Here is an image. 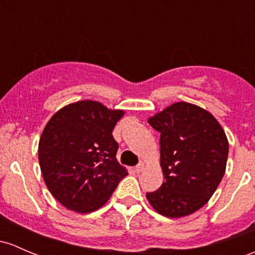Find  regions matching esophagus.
<instances>
[{"mask_svg": "<svg viewBox=\"0 0 255 255\" xmlns=\"http://www.w3.org/2000/svg\"><path fill=\"white\" fill-rule=\"evenodd\" d=\"M144 168H145V165H144V162H140V163H138V165L135 166V167H134V171H135L136 173L143 172Z\"/></svg>", "mask_w": 255, "mask_h": 255, "instance_id": "34e87169", "label": "esophagus"}]
</instances>
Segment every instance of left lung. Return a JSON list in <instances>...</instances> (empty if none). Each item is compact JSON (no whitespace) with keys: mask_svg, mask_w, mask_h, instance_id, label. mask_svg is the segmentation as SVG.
<instances>
[{"mask_svg":"<svg viewBox=\"0 0 255 255\" xmlns=\"http://www.w3.org/2000/svg\"><path fill=\"white\" fill-rule=\"evenodd\" d=\"M160 132V166L165 181L146 193L150 205L166 218L191 215L204 206L225 175L229 140L209 111L179 101L148 120Z\"/></svg>","mask_w":255,"mask_h":255,"instance_id":"1","label":"left lung"}]
</instances>
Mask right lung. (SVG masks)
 Wrapping results in <instances>:
<instances>
[{
    "label": "right lung",
    "mask_w": 255,
    "mask_h": 255,
    "mask_svg": "<svg viewBox=\"0 0 255 255\" xmlns=\"http://www.w3.org/2000/svg\"><path fill=\"white\" fill-rule=\"evenodd\" d=\"M123 110L82 100L58 110L39 141V163L49 191L64 208L93 213L106 204L128 175L116 159L112 130Z\"/></svg>",
    "instance_id": "1"
}]
</instances>
